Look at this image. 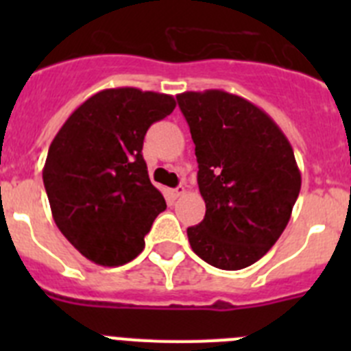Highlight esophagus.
<instances>
[{
  "instance_id": "obj_1",
  "label": "esophagus",
  "mask_w": 351,
  "mask_h": 351,
  "mask_svg": "<svg viewBox=\"0 0 351 351\" xmlns=\"http://www.w3.org/2000/svg\"><path fill=\"white\" fill-rule=\"evenodd\" d=\"M184 193H186V188H184V186H178V188H176V190L170 191V195H172L173 198L182 197V195H184Z\"/></svg>"
}]
</instances>
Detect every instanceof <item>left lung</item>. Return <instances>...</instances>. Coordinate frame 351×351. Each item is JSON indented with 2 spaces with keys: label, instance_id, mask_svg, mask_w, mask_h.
<instances>
[{
  "label": "left lung",
  "instance_id": "8db88e82",
  "mask_svg": "<svg viewBox=\"0 0 351 351\" xmlns=\"http://www.w3.org/2000/svg\"><path fill=\"white\" fill-rule=\"evenodd\" d=\"M198 161L206 216L188 228L191 250L223 271L250 267L280 239L300 191L281 128L255 104L221 89L178 95Z\"/></svg>",
  "mask_w": 351,
  "mask_h": 351
}]
</instances>
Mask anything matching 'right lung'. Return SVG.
Wrapping results in <instances>:
<instances>
[{"mask_svg": "<svg viewBox=\"0 0 351 351\" xmlns=\"http://www.w3.org/2000/svg\"><path fill=\"white\" fill-rule=\"evenodd\" d=\"M176 108L173 96L114 88L96 93L56 133L43 165L52 218L70 244L104 267L128 263L165 198L142 156L149 126Z\"/></svg>", "mask_w": 351, "mask_h": 351, "instance_id": "1", "label": "right lung"}]
</instances>
